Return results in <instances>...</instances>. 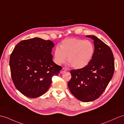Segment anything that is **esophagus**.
Returning <instances> with one entry per match:
<instances>
[{"label":"esophagus","mask_w":124,"mask_h":124,"mask_svg":"<svg viewBox=\"0 0 124 124\" xmlns=\"http://www.w3.org/2000/svg\"><path fill=\"white\" fill-rule=\"evenodd\" d=\"M66 71V69H65V68H62V70L60 71V74H62V73H63V72H64Z\"/></svg>","instance_id":"esophagus-1"}]
</instances>
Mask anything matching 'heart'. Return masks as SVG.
I'll list each match as a JSON object with an SVG mask.
<instances>
[{"instance_id":"obj_1","label":"heart","mask_w":124,"mask_h":124,"mask_svg":"<svg viewBox=\"0 0 124 124\" xmlns=\"http://www.w3.org/2000/svg\"><path fill=\"white\" fill-rule=\"evenodd\" d=\"M95 53L94 45L92 41L79 38H70L63 40L54 51V60L60 65L66 60L72 67H85L91 61Z\"/></svg>"}]
</instances>
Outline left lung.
<instances>
[{
    "mask_svg": "<svg viewBox=\"0 0 124 124\" xmlns=\"http://www.w3.org/2000/svg\"><path fill=\"white\" fill-rule=\"evenodd\" d=\"M93 40L95 53L85 67L70 70L68 83L70 92L78 100L92 101L98 98L113 76L115 62L110 47L95 36H86Z\"/></svg>",
    "mask_w": 124,
    "mask_h": 124,
    "instance_id": "obj_1",
    "label": "left lung"
}]
</instances>
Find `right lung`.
Here are the masks:
<instances>
[{"label":"right lung","instance_id":"add662e5","mask_svg":"<svg viewBox=\"0 0 124 124\" xmlns=\"http://www.w3.org/2000/svg\"><path fill=\"white\" fill-rule=\"evenodd\" d=\"M54 44L49 40L34 38L20 41L11 54L9 65L16 88L29 98L46 93L62 67L53 61Z\"/></svg>","mask_w":124,"mask_h":124}]
</instances>
